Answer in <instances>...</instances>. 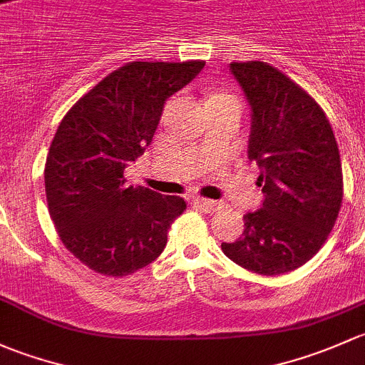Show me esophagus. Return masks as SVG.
<instances>
[{
  "mask_svg": "<svg viewBox=\"0 0 365 365\" xmlns=\"http://www.w3.org/2000/svg\"><path fill=\"white\" fill-rule=\"evenodd\" d=\"M193 205H195V207L202 209L204 212H209V214L220 210V204H217V202H214V200H209V198H195Z\"/></svg>",
  "mask_w": 365,
  "mask_h": 365,
  "instance_id": "esophagus-1",
  "label": "esophagus"
}]
</instances>
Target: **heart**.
<instances>
[{
  "label": "heart",
  "mask_w": 365,
  "mask_h": 365,
  "mask_svg": "<svg viewBox=\"0 0 365 365\" xmlns=\"http://www.w3.org/2000/svg\"><path fill=\"white\" fill-rule=\"evenodd\" d=\"M225 96H228V95H214L212 98H210V100H216V98H225Z\"/></svg>",
  "instance_id": "obj_1"
}]
</instances>
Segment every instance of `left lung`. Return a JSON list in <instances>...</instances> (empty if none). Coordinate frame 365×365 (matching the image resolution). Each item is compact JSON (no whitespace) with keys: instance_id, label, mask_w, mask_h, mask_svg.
<instances>
[{"instance_id":"obj_1","label":"left lung","mask_w":365,"mask_h":365,"mask_svg":"<svg viewBox=\"0 0 365 365\" xmlns=\"http://www.w3.org/2000/svg\"><path fill=\"white\" fill-rule=\"evenodd\" d=\"M251 105L250 160L265 200L244 216V232L221 250L262 276L290 272L314 257L343 204V168L318 101L269 63H232Z\"/></svg>"}]
</instances>
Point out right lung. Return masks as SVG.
I'll list each match as a JSON object with an SVG mask.
<instances>
[{"instance_id": "right-lung-1", "label": "right lung", "mask_w": 365, "mask_h": 365, "mask_svg": "<svg viewBox=\"0 0 365 365\" xmlns=\"http://www.w3.org/2000/svg\"><path fill=\"white\" fill-rule=\"evenodd\" d=\"M205 61H131L108 73L66 112L45 161V195L59 239L95 272L123 277L155 262L186 209L126 184L125 168L153 140L165 100Z\"/></svg>"}]
</instances>
